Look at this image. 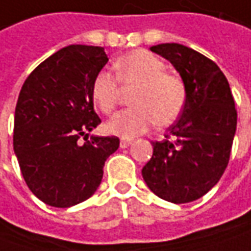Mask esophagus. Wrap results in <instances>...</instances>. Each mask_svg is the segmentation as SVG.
<instances>
[{"mask_svg": "<svg viewBox=\"0 0 251 251\" xmlns=\"http://www.w3.org/2000/svg\"><path fill=\"white\" fill-rule=\"evenodd\" d=\"M131 145L130 140H121L120 141V148H128Z\"/></svg>", "mask_w": 251, "mask_h": 251, "instance_id": "obj_1", "label": "esophagus"}]
</instances>
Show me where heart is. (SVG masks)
<instances>
[{"instance_id": "heart-1", "label": "heart", "mask_w": 251, "mask_h": 251, "mask_svg": "<svg viewBox=\"0 0 251 251\" xmlns=\"http://www.w3.org/2000/svg\"><path fill=\"white\" fill-rule=\"evenodd\" d=\"M114 70L123 88L135 86L130 100L134 107L116 113L104 124L107 134L132 138L145 132L155 121L169 126L183 113L187 100L186 85L178 75L166 73L165 63L153 54L145 50L130 51L114 61ZM118 83L109 71H100L92 82V101L104 114L111 113L117 104Z\"/></svg>"}]
</instances>
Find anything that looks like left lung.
Instances as JSON below:
<instances>
[{
    "label": "left lung",
    "mask_w": 251,
    "mask_h": 251,
    "mask_svg": "<svg viewBox=\"0 0 251 251\" xmlns=\"http://www.w3.org/2000/svg\"><path fill=\"white\" fill-rule=\"evenodd\" d=\"M151 51L180 74L187 100L166 140L152 142L142 177L162 200L186 204L207 194L226 169L236 132L235 100L226 76L205 55L178 43L152 46Z\"/></svg>",
    "instance_id": "left-lung-1"
}]
</instances>
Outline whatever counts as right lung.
<instances>
[{"label":"right lung","instance_id":"add662e5","mask_svg":"<svg viewBox=\"0 0 251 251\" xmlns=\"http://www.w3.org/2000/svg\"><path fill=\"white\" fill-rule=\"evenodd\" d=\"M109 58L103 47L71 44L25 81L14 121V151L25 181L44 204L68 208L95 194L117 137H81L100 124L91 89Z\"/></svg>","mask_w":251,"mask_h":251}]
</instances>
